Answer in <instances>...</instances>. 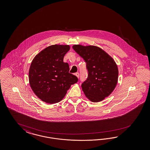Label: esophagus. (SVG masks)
I'll return each instance as SVG.
<instances>
[{
    "mask_svg": "<svg viewBox=\"0 0 150 150\" xmlns=\"http://www.w3.org/2000/svg\"><path fill=\"white\" fill-rule=\"evenodd\" d=\"M75 75H76V76L77 77V78H79V73H76L75 74Z\"/></svg>",
    "mask_w": 150,
    "mask_h": 150,
    "instance_id": "obj_1",
    "label": "esophagus"
}]
</instances>
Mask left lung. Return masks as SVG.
<instances>
[{
    "mask_svg": "<svg viewBox=\"0 0 150 150\" xmlns=\"http://www.w3.org/2000/svg\"><path fill=\"white\" fill-rule=\"evenodd\" d=\"M73 48L86 63L88 77L81 85L86 97L93 102L104 100L113 91L117 84V64L98 47L75 45Z\"/></svg>",
    "mask_w": 150,
    "mask_h": 150,
    "instance_id": "8db88e82",
    "label": "left lung"
}]
</instances>
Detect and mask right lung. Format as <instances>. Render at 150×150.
Here are the masks:
<instances>
[{
	"label": "right lung",
	"mask_w": 150,
	"mask_h": 150,
	"mask_svg": "<svg viewBox=\"0 0 150 150\" xmlns=\"http://www.w3.org/2000/svg\"><path fill=\"white\" fill-rule=\"evenodd\" d=\"M70 48L69 45H50L32 60L28 73L30 85L35 94L47 103L62 100L71 85L78 81L69 73L68 63L63 62Z\"/></svg>",
	"instance_id": "obj_1"
}]
</instances>
